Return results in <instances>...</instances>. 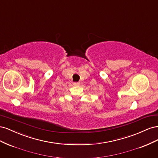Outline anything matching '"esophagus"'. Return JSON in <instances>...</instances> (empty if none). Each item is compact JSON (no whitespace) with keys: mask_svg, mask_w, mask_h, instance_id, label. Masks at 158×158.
I'll list each match as a JSON object with an SVG mask.
<instances>
[{"mask_svg":"<svg viewBox=\"0 0 158 158\" xmlns=\"http://www.w3.org/2000/svg\"><path fill=\"white\" fill-rule=\"evenodd\" d=\"M73 85H74V86H79L80 82H74V83H73Z\"/></svg>","mask_w":158,"mask_h":158,"instance_id":"esophagus-1","label":"esophagus"}]
</instances>
